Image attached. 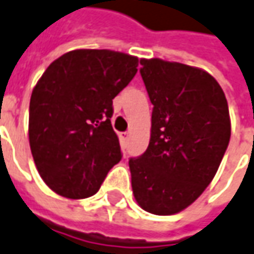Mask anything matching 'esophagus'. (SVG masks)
Returning <instances> with one entry per match:
<instances>
[{
	"label": "esophagus",
	"instance_id": "34e87169",
	"mask_svg": "<svg viewBox=\"0 0 254 254\" xmlns=\"http://www.w3.org/2000/svg\"><path fill=\"white\" fill-rule=\"evenodd\" d=\"M119 137H120V139H122V141H124V142H126V141H128V138H130V132H127V131L120 132V134H119Z\"/></svg>",
	"mask_w": 254,
	"mask_h": 254
}]
</instances>
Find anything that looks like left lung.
<instances>
[{
	"instance_id": "obj_1",
	"label": "left lung",
	"mask_w": 254,
	"mask_h": 254,
	"mask_svg": "<svg viewBox=\"0 0 254 254\" xmlns=\"http://www.w3.org/2000/svg\"><path fill=\"white\" fill-rule=\"evenodd\" d=\"M154 105L147 151L128 161L131 187L142 210L172 215L187 208L211 183L231 138L225 93L201 68L139 60Z\"/></svg>"
}]
</instances>
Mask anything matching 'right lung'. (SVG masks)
<instances>
[{
    "mask_svg": "<svg viewBox=\"0 0 254 254\" xmlns=\"http://www.w3.org/2000/svg\"><path fill=\"white\" fill-rule=\"evenodd\" d=\"M138 59L113 50H72L37 81L29 106V144L44 183L86 198L122 159L112 127L113 99L137 74Z\"/></svg>",
    "mask_w": 254,
    "mask_h": 254,
    "instance_id": "add662e5",
    "label": "right lung"
}]
</instances>
